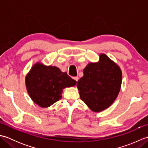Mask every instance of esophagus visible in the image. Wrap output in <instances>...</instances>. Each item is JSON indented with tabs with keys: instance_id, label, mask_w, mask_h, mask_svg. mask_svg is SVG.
<instances>
[{
	"instance_id": "34e87169",
	"label": "esophagus",
	"mask_w": 148,
	"mask_h": 148,
	"mask_svg": "<svg viewBox=\"0 0 148 148\" xmlns=\"http://www.w3.org/2000/svg\"><path fill=\"white\" fill-rule=\"evenodd\" d=\"M73 79L76 81V82H77V81H78V79H79V77H78L77 76H76V77H73Z\"/></svg>"
}]
</instances>
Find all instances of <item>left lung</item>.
Returning a JSON list of instances; mask_svg holds the SVG:
<instances>
[{
	"mask_svg": "<svg viewBox=\"0 0 148 148\" xmlns=\"http://www.w3.org/2000/svg\"><path fill=\"white\" fill-rule=\"evenodd\" d=\"M83 73L77 83L81 99L94 112L109 108L121 88L122 73L119 66L101 54L99 62L90 63Z\"/></svg>",
	"mask_w": 148,
	"mask_h": 148,
	"instance_id": "obj_1",
	"label": "left lung"
}]
</instances>
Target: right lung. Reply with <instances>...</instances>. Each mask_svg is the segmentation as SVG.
<instances>
[{"label": "right lung", "mask_w": 148, "mask_h": 148, "mask_svg": "<svg viewBox=\"0 0 148 148\" xmlns=\"http://www.w3.org/2000/svg\"><path fill=\"white\" fill-rule=\"evenodd\" d=\"M76 81L55 66L37 63L25 79L27 92L33 101L41 108H48L62 98V90L74 86Z\"/></svg>", "instance_id": "1"}]
</instances>
